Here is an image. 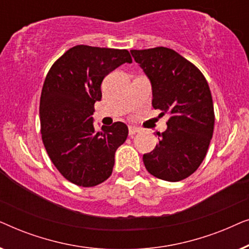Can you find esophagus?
I'll return each instance as SVG.
<instances>
[{"mask_svg":"<svg viewBox=\"0 0 249 249\" xmlns=\"http://www.w3.org/2000/svg\"><path fill=\"white\" fill-rule=\"evenodd\" d=\"M139 131L138 128H135V127H129V136L132 137V136H135L137 132Z\"/></svg>","mask_w":249,"mask_h":249,"instance_id":"obj_1","label":"esophagus"}]
</instances>
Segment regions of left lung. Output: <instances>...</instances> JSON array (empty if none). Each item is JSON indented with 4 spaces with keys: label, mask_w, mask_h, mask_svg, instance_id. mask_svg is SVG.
Here are the masks:
<instances>
[{
    "label": "left lung",
    "mask_w": 249,
    "mask_h": 249,
    "mask_svg": "<svg viewBox=\"0 0 249 249\" xmlns=\"http://www.w3.org/2000/svg\"><path fill=\"white\" fill-rule=\"evenodd\" d=\"M152 84V105L170 114L159 144L144 154L145 168L156 178L180 181L193 175L205 159L214 129L209 84L195 64L168 47L131 50Z\"/></svg>",
    "instance_id": "1"
}]
</instances>
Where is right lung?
<instances>
[{
  "label": "right lung",
  "instance_id": "obj_1",
  "mask_svg": "<svg viewBox=\"0 0 249 249\" xmlns=\"http://www.w3.org/2000/svg\"><path fill=\"white\" fill-rule=\"evenodd\" d=\"M125 62H132L127 50L77 45L46 74L39 103L43 144L55 168L74 185L105 181L112 175L115 151L127 139L124 122L96 131L91 118L104 77Z\"/></svg>",
  "mask_w": 249,
  "mask_h": 249
}]
</instances>
